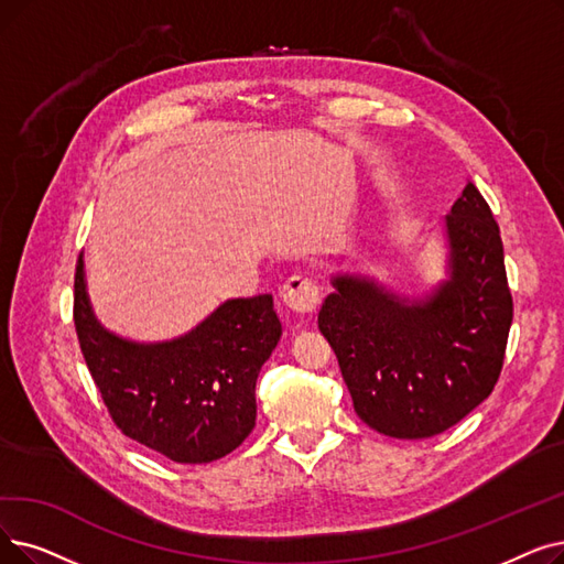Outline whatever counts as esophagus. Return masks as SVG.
<instances>
[{"label": "esophagus", "mask_w": 564, "mask_h": 564, "mask_svg": "<svg viewBox=\"0 0 564 564\" xmlns=\"http://www.w3.org/2000/svg\"><path fill=\"white\" fill-rule=\"evenodd\" d=\"M281 300L295 313H313L321 306V288L308 276H290L281 288Z\"/></svg>", "instance_id": "esophagus-1"}]
</instances>
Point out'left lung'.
<instances>
[{
	"label": "left lung",
	"instance_id": "left-lung-1",
	"mask_svg": "<svg viewBox=\"0 0 564 564\" xmlns=\"http://www.w3.org/2000/svg\"><path fill=\"white\" fill-rule=\"evenodd\" d=\"M452 279L422 304L338 276L317 327L336 352L355 412L378 433L431 437L491 394L513 302L500 228L473 182L447 214Z\"/></svg>",
	"mask_w": 564,
	"mask_h": 564
}]
</instances>
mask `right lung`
Masks as SVG:
<instances>
[{"label":"right lung","instance_id":"obj_1","mask_svg":"<svg viewBox=\"0 0 564 564\" xmlns=\"http://www.w3.org/2000/svg\"><path fill=\"white\" fill-rule=\"evenodd\" d=\"M73 325L115 426L175 463H209L256 426V382L281 338L272 295L230 300L191 334L138 346L106 332L89 308L83 256Z\"/></svg>","mask_w":564,"mask_h":564}]
</instances>
